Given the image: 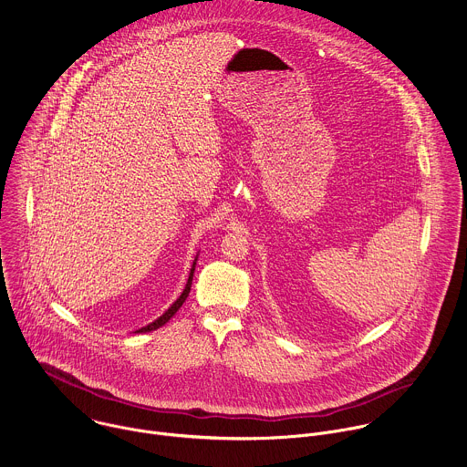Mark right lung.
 Returning <instances> with one entry per match:
<instances>
[{
  "mask_svg": "<svg viewBox=\"0 0 467 467\" xmlns=\"http://www.w3.org/2000/svg\"><path fill=\"white\" fill-rule=\"evenodd\" d=\"M196 260H198V254H196V258H194V262H192V267H191V273H189V280H187V284H185V289L182 291V295L176 298V302H172V306L160 317V318H156L154 322H150L149 326H145V327H141V329H138V331H134V333H150V331H154V329H158V327H161V326H165L174 315H176V311L183 306V302L187 300V296H189V293H191V285H192V276H194V267H196Z\"/></svg>",
  "mask_w": 467,
  "mask_h": 467,
  "instance_id": "add662e5",
  "label": "right lung"
}]
</instances>
